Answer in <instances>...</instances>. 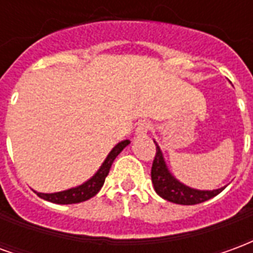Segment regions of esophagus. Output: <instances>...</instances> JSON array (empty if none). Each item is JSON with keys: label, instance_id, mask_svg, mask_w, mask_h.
<instances>
[{"label": "esophagus", "instance_id": "esophagus-1", "mask_svg": "<svg viewBox=\"0 0 253 253\" xmlns=\"http://www.w3.org/2000/svg\"><path fill=\"white\" fill-rule=\"evenodd\" d=\"M150 128H152V125H150L149 122H141V123L138 125L137 130H135V134H137V135H145L146 132L150 131Z\"/></svg>", "mask_w": 253, "mask_h": 253}]
</instances>
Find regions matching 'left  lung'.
Listing matches in <instances>:
<instances>
[{
    "mask_svg": "<svg viewBox=\"0 0 253 253\" xmlns=\"http://www.w3.org/2000/svg\"><path fill=\"white\" fill-rule=\"evenodd\" d=\"M150 173H152V181H153L156 192L161 198L172 203H177V205H198V203L211 199L223 190V188H219L214 191H199L179 183L167 169L163 154L157 143H156V156H154Z\"/></svg>",
    "mask_w": 253,
    "mask_h": 253,
    "instance_id": "obj_1",
    "label": "left lung"
}]
</instances>
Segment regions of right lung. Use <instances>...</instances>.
<instances>
[{
  "label": "right lung",
  "mask_w": 253,
  "mask_h": 253,
  "mask_svg": "<svg viewBox=\"0 0 253 253\" xmlns=\"http://www.w3.org/2000/svg\"><path fill=\"white\" fill-rule=\"evenodd\" d=\"M128 143H130L128 139L118 143L115 148L111 150V153L105 159V161L101 165V168L97 170V173L90 180L86 181V183H84V184L76 187V188L62 191V192H55V194H41V192H36V194L41 198H43V199H46V201L52 202V203H59V205H72V203H80V202L88 201L92 196L96 195L100 191V188L103 187L105 177H107L108 172H110L111 165L114 163V160L116 159V156L121 153Z\"/></svg>",
  "instance_id": "1"
}]
</instances>
